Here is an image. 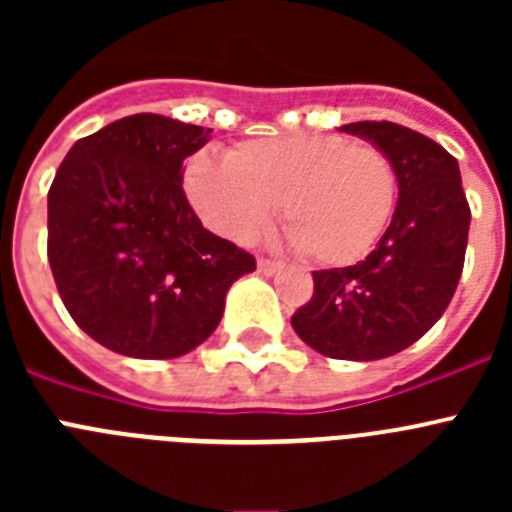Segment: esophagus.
<instances>
[{"instance_id": "obj_1", "label": "esophagus", "mask_w": 512, "mask_h": 512, "mask_svg": "<svg viewBox=\"0 0 512 512\" xmlns=\"http://www.w3.org/2000/svg\"><path fill=\"white\" fill-rule=\"evenodd\" d=\"M259 271L261 274H266V277H271V274H277L279 269H282V264H279V261H271V259H264V256H261L259 259Z\"/></svg>"}]
</instances>
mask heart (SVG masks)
Listing matches in <instances>:
<instances>
[{
    "instance_id": "heart-1",
    "label": "heart",
    "mask_w": 512,
    "mask_h": 512,
    "mask_svg": "<svg viewBox=\"0 0 512 512\" xmlns=\"http://www.w3.org/2000/svg\"><path fill=\"white\" fill-rule=\"evenodd\" d=\"M184 189L202 220L233 241H251L282 205L292 241L325 266L364 259L397 205L390 156L341 135L246 140L228 158L197 153Z\"/></svg>"
}]
</instances>
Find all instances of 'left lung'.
<instances>
[{
    "label": "left lung",
    "mask_w": 512,
    "mask_h": 512,
    "mask_svg": "<svg viewBox=\"0 0 512 512\" xmlns=\"http://www.w3.org/2000/svg\"><path fill=\"white\" fill-rule=\"evenodd\" d=\"M341 130L390 156L400 197L390 228L364 261L312 271L315 292L292 315V328L330 359L377 361L413 346L449 307L472 212L459 164L436 140L384 120Z\"/></svg>",
    "instance_id": "8db88e82"
}]
</instances>
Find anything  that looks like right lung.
Here are the masks:
<instances>
[{
    "mask_svg": "<svg viewBox=\"0 0 512 512\" xmlns=\"http://www.w3.org/2000/svg\"><path fill=\"white\" fill-rule=\"evenodd\" d=\"M210 128L130 115L76 140L48 192V261L87 336L133 359H176L212 336L256 259L202 228L184 158Z\"/></svg>",
    "mask_w": 512,
    "mask_h": 512,
    "instance_id": "right-lung-1",
    "label": "right lung"
}]
</instances>
